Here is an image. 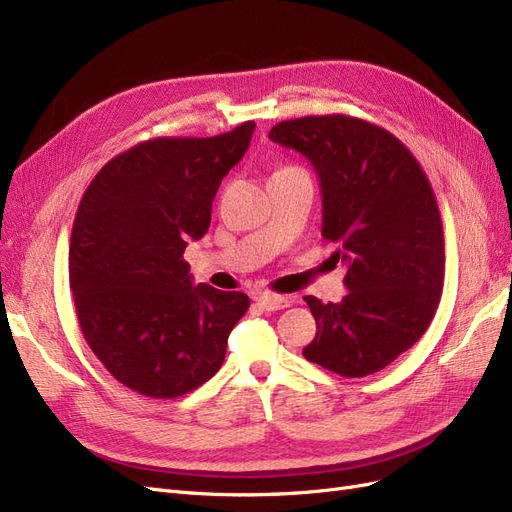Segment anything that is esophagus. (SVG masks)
<instances>
[{"instance_id":"1","label":"esophagus","mask_w":512,"mask_h":512,"mask_svg":"<svg viewBox=\"0 0 512 512\" xmlns=\"http://www.w3.org/2000/svg\"><path fill=\"white\" fill-rule=\"evenodd\" d=\"M256 303L265 309V312H277V309H284L288 307L292 301L288 297H280V294H269V292H262L256 297Z\"/></svg>"}]
</instances>
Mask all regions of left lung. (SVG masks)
<instances>
[{
  "instance_id": "1",
  "label": "left lung",
  "mask_w": 512,
  "mask_h": 512,
  "mask_svg": "<svg viewBox=\"0 0 512 512\" xmlns=\"http://www.w3.org/2000/svg\"><path fill=\"white\" fill-rule=\"evenodd\" d=\"M269 138L314 166L322 237L348 265L346 297H305L316 337L303 356L346 378L393 363L427 331L444 282V232L436 196L408 147L348 115L277 123Z\"/></svg>"
}]
</instances>
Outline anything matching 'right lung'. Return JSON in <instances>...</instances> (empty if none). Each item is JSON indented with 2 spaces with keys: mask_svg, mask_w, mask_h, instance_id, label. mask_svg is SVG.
<instances>
[{
  "mask_svg": "<svg viewBox=\"0 0 512 512\" xmlns=\"http://www.w3.org/2000/svg\"><path fill=\"white\" fill-rule=\"evenodd\" d=\"M256 123L211 138H153L119 153L85 190L70 239V290L85 342L111 376L173 399L218 374L243 292L194 284L188 241L211 224Z\"/></svg>",
  "mask_w": 512,
  "mask_h": 512,
  "instance_id": "add662e5",
  "label": "right lung"
}]
</instances>
